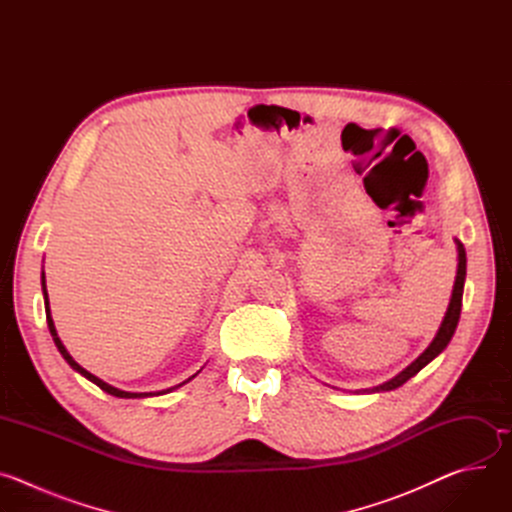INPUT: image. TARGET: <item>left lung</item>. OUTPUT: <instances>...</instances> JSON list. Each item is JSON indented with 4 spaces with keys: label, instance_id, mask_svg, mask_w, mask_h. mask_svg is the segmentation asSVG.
<instances>
[{
    "label": "left lung",
    "instance_id": "left-lung-1",
    "mask_svg": "<svg viewBox=\"0 0 512 512\" xmlns=\"http://www.w3.org/2000/svg\"><path fill=\"white\" fill-rule=\"evenodd\" d=\"M456 245H458V275H456V283H454V291H452V300H450V306H448V312L444 316L440 330H437V334H435L433 342L427 346V350L415 362H411L403 373H399L395 379L375 387L373 391H393V389L401 387L411 377H415L427 362H431L437 354H440L452 340L458 320H460V312H462V294H464V281H466V249L458 239H456Z\"/></svg>",
    "mask_w": 512,
    "mask_h": 512
}]
</instances>
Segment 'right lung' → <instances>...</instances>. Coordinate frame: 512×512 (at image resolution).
I'll return each mask as SVG.
<instances>
[{"mask_svg":"<svg viewBox=\"0 0 512 512\" xmlns=\"http://www.w3.org/2000/svg\"><path fill=\"white\" fill-rule=\"evenodd\" d=\"M42 291H44V308H46V322H48V330H50V334H52V340H54V344H56V348L60 350V354L64 356V360L70 364L72 369L75 371H79L83 377H87L89 381H93L97 387H101L105 393H109V395H115V397H121V399H135V397H148V395H154V393H127V391H119V389H115V387H111V385H107L105 381H101L99 377H95V375H91L89 371H85L81 364L72 358L68 352H66V348H64V344L60 342V338H58V334H56V328H54V322H52V316H50V304H48V291H46V279H44V271H42ZM192 379V377H190ZM188 379V381H190ZM184 385V383H182ZM180 387V385H178ZM172 389H176V387H172ZM172 389H168V391H172ZM168 391H162V393H168Z\"/></svg>","mask_w":512,"mask_h":512,"instance_id":"obj_1","label":"right lung"}]
</instances>
